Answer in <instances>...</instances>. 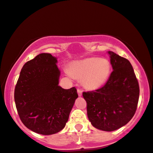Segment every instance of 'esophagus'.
<instances>
[{"label":"esophagus","instance_id":"1","mask_svg":"<svg viewBox=\"0 0 153 153\" xmlns=\"http://www.w3.org/2000/svg\"><path fill=\"white\" fill-rule=\"evenodd\" d=\"M77 91H78V94L79 96H82V91L81 89H79L78 88V90H77Z\"/></svg>","mask_w":153,"mask_h":153}]
</instances>
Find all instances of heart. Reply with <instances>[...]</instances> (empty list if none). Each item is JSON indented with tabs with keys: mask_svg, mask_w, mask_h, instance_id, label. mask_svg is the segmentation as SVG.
Returning a JSON list of instances; mask_svg holds the SVG:
<instances>
[{
	"mask_svg": "<svg viewBox=\"0 0 153 153\" xmlns=\"http://www.w3.org/2000/svg\"><path fill=\"white\" fill-rule=\"evenodd\" d=\"M111 65L105 58H88L74 62L69 68L73 78L82 80L83 85L90 90L102 87L109 78Z\"/></svg>",
	"mask_w": 153,
	"mask_h": 153,
	"instance_id": "1",
	"label": "heart"
}]
</instances>
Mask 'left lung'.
Masks as SVG:
<instances>
[{"label":"left lung","instance_id":"left-lung-1","mask_svg":"<svg viewBox=\"0 0 153 153\" xmlns=\"http://www.w3.org/2000/svg\"><path fill=\"white\" fill-rule=\"evenodd\" d=\"M113 71L105 85L95 91L83 92L92 126L103 131H114L126 126L135 115L140 88L130 61L108 51Z\"/></svg>","mask_w":153,"mask_h":153}]
</instances>
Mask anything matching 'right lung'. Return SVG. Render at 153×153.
<instances>
[{
    "label": "right lung",
    "mask_w": 153,
    "mask_h": 153,
    "mask_svg": "<svg viewBox=\"0 0 153 153\" xmlns=\"http://www.w3.org/2000/svg\"><path fill=\"white\" fill-rule=\"evenodd\" d=\"M57 58L40 53L23 65L15 88L14 99L22 123L36 133L48 135L65 128L78 95L75 87L58 85Z\"/></svg>",
    "instance_id": "1"
}]
</instances>
